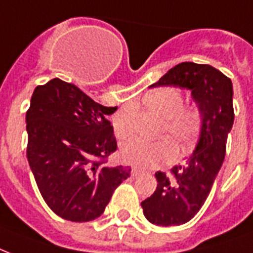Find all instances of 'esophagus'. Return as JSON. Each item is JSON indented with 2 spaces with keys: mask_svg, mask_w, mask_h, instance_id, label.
Returning <instances> with one entry per match:
<instances>
[{
  "mask_svg": "<svg viewBox=\"0 0 253 253\" xmlns=\"http://www.w3.org/2000/svg\"><path fill=\"white\" fill-rule=\"evenodd\" d=\"M141 173H142V170H140L138 168H132V170H130V174H132V177H138Z\"/></svg>",
  "mask_w": 253,
  "mask_h": 253,
  "instance_id": "obj_1",
  "label": "esophagus"
}]
</instances>
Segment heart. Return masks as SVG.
<instances>
[{"instance_id": "1", "label": "heart", "mask_w": 253, "mask_h": 253, "mask_svg": "<svg viewBox=\"0 0 253 253\" xmlns=\"http://www.w3.org/2000/svg\"><path fill=\"white\" fill-rule=\"evenodd\" d=\"M183 96L178 89L162 87L145 96V104L166 119L164 132L170 133L181 148H187L195 140L201 128V111L195 107H183ZM112 125L119 138H125L132 132V109L124 108L113 116ZM178 156L173 140L145 141L132 138L125 141L120 148L121 160L140 168H154L169 164Z\"/></svg>"}]
</instances>
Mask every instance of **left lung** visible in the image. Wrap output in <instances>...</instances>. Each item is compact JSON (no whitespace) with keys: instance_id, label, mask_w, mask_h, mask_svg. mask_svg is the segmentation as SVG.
Wrapping results in <instances>:
<instances>
[{"instance_id":"8db88e82","label":"left lung","mask_w":253,"mask_h":253,"mask_svg":"<svg viewBox=\"0 0 253 253\" xmlns=\"http://www.w3.org/2000/svg\"><path fill=\"white\" fill-rule=\"evenodd\" d=\"M173 85L191 91L202 115L198 144L185 166L171 175L156 173L157 189L141 202L145 218L157 226H179L201 210L222 168L226 142L234 124L232 82L209 64L183 62L170 68L150 87Z\"/></svg>"}]
</instances>
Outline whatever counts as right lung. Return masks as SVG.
<instances>
[{"label":"right lung","mask_w":253,"mask_h":253,"mask_svg":"<svg viewBox=\"0 0 253 253\" xmlns=\"http://www.w3.org/2000/svg\"><path fill=\"white\" fill-rule=\"evenodd\" d=\"M104 107L63 80L38 85L26 112L27 161L43 199L56 215L89 222L105 210L129 166L107 165L116 152Z\"/></svg>","instance_id":"add662e5"}]
</instances>
